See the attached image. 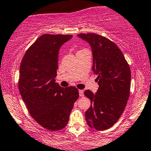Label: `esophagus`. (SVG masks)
Returning a JSON list of instances; mask_svg holds the SVG:
<instances>
[{"label":"esophagus","instance_id":"34e87169","mask_svg":"<svg viewBox=\"0 0 151 151\" xmlns=\"http://www.w3.org/2000/svg\"><path fill=\"white\" fill-rule=\"evenodd\" d=\"M79 96H80V97L84 96V90H82V89L79 90Z\"/></svg>","mask_w":151,"mask_h":151}]
</instances>
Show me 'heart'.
Segmentation results:
<instances>
[{
	"instance_id": "b5f03b06",
	"label": "heart",
	"mask_w": 151,
	"mask_h": 151,
	"mask_svg": "<svg viewBox=\"0 0 151 151\" xmlns=\"http://www.w3.org/2000/svg\"><path fill=\"white\" fill-rule=\"evenodd\" d=\"M80 51H82V50H80Z\"/></svg>"
}]
</instances>
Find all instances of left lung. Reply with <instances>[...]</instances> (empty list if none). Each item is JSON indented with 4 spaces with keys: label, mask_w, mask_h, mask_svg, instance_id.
<instances>
[{
    "label": "left lung",
    "mask_w": 151,
    "mask_h": 151,
    "mask_svg": "<svg viewBox=\"0 0 151 151\" xmlns=\"http://www.w3.org/2000/svg\"><path fill=\"white\" fill-rule=\"evenodd\" d=\"M77 36L91 46L92 71L98 76L96 94L89 89L84 92L91 101L90 107L85 112L86 121L92 128L107 130L116 123L126 107L130 97V67L121 50L110 39L92 33Z\"/></svg>",
    "instance_id": "1"
}]
</instances>
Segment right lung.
<instances>
[{
	"label": "right lung",
	"mask_w": 151,
	"mask_h": 151,
	"mask_svg": "<svg viewBox=\"0 0 151 151\" xmlns=\"http://www.w3.org/2000/svg\"><path fill=\"white\" fill-rule=\"evenodd\" d=\"M72 37L43 34L26 51L20 67L21 97L36 122L51 131L66 127L79 97L76 87L63 88L55 82L59 49Z\"/></svg>",
	"instance_id": "obj_1"
}]
</instances>
